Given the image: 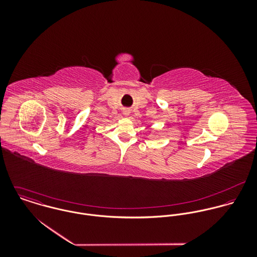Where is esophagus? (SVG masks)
<instances>
[{"mask_svg":"<svg viewBox=\"0 0 257 257\" xmlns=\"http://www.w3.org/2000/svg\"><path fill=\"white\" fill-rule=\"evenodd\" d=\"M123 113H124V114H130V110L124 109V110H123Z\"/></svg>","mask_w":257,"mask_h":257,"instance_id":"obj_1","label":"esophagus"}]
</instances>
